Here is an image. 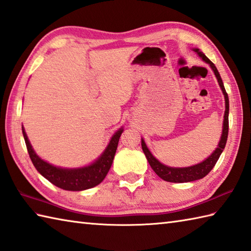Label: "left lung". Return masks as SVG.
Instances as JSON below:
<instances>
[{
    "instance_id": "1",
    "label": "left lung",
    "mask_w": 251,
    "mask_h": 251,
    "mask_svg": "<svg viewBox=\"0 0 251 251\" xmlns=\"http://www.w3.org/2000/svg\"><path fill=\"white\" fill-rule=\"evenodd\" d=\"M194 51L197 53L205 63H208L211 68H212L214 75L218 79L221 90H222L224 95L225 112H224V120H223V129H222V135H221V139L218 144V148L211 153V155H209L208 158L203 160L202 162H200V163L187 166V168H172V166H168V165H164L163 163H161L158 159L154 158L153 154H152L150 150L148 149V147H147L145 140L141 138L142 151H144L146 158L148 160L152 170L155 172V174L158 175L159 177H161L163 180L171 181V183H188V181L201 179L203 178L205 175H208L209 172L214 168V165L218 162L221 153L223 152L225 145H226L227 135H228V111H229L228 96L226 91H225L222 78H221L214 64L211 62L209 58L199 50V49H194Z\"/></svg>"
}]
</instances>
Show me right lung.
Segmentation results:
<instances>
[{
  "mask_svg": "<svg viewBox=\"0 0 251 251\" xmlns=\"http://www.w3.org/2000/svg\"><path fill=\"white\" fill-rule=\"evenodd\" d=\"M22 129L24 139L27 146L28 153L29 156H30L34 168L37 169V171L43 176V177H46L49 181H51V183L53 185H55L56 187L71 191H81L92 188L95 187V186L99 185L101 181L105 178L107 172L110 171L111 165L113 163V159H114L120 137L123 130H124L123 128H120L112 136V138L105 150L103 151L99 158L95 160V162H92L91 164L82 166V168L67 169L52 165L50 163H48L47 161L42 160L40 156L34 152L23 126Z\"/></svg>",
  "mask_w": 251,
  "mask_h": 251,
  "instance_id": "add662e5",
  "label": "right lung"
}]
</instances>
